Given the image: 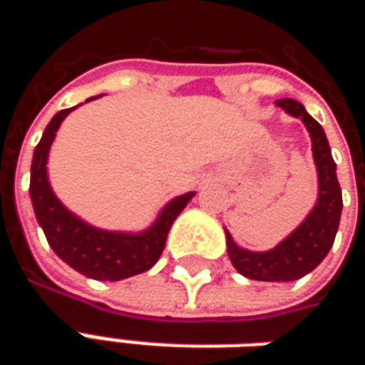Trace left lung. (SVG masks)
<instances>
[{"instance_id": "8db88e82", "label": "left lung", "mask_w": 365, "mask_h": 365, "mask_svg": "<svg viewBox=\"0 0 365 365\" xmlns=\"http://www.w3.org/2000/svg\"><path fill=\"white\" fill-rule=\"evenodd\" d=\"M277 107L305 123L313 143V158L319 172V199L305 221L268 252L245 250L227 232V252L232 266L258 282H293L313 272L329 254L336 237L342 213V190L336 178V164L330 154L322 127L295 99H277Z\"/></svg>"}]
</instances>
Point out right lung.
<instances>
[{
  "label": "right lung",
  "mask_w": 365,
  "mask_h": 365,
  "mask_svg": "<svg viewBox=\"0 0 365 365\" xmlns=\"http://www.w3.org/2000/svg\"><path fill=\"white\" fill-rule=\"evenodd\" d=\"M72 109H62L52 117L33 154L29 193L36 221L43 227L44 237L60 260H64L70 268H74L86 277L99 282H119L130 275L143 274L158 262L164 252L172 222L195 193L190 191L172 199L160 211L158 219L152 222V227L136 235L96 229L74 213H70L54 195L48 183L46 160L60 123L66 119Z\"/></svg>",
  "instance_id": "right-lung-1"
}]
</instances>
